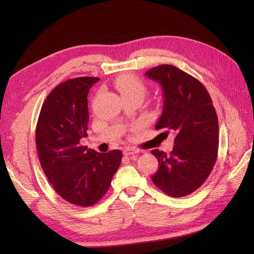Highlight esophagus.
<instances>
[{
    "label": "esophagus",
    "mask_w": 254,
    "mask_h": 254,
    "mask_svg": "<svg viewBox=\"0 0 254 254\" xmlns=\"http://www.w3.org/2000/svg\"><path fill=\"white\" fill-rule=\"evenodd\" d=\"M139 153V150L136 148H133V147H127L123 149V155L124 156H130V155H134V154H137Z\"/></svg>",
    "instance_id": "34e87169"
}]
</instances>
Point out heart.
<instances>
[{
	"mask_svg": "<svg viewBox=\"0 0 254 254\" xmlns=\"http://www.w3.org/2000/svg\"><path fill=\"white\" fill-rule=\"evenodd\" d=\"M115 87L120 93L121 97L128 95H138L144 97L146 93V87L142 80L131 74H124L115 80Z\"/></svg>",
	"mask_w": 254,
	"mask_h": 254,
	"instance_id": "obj_1",
	"label": "heart"
}]
</instances>
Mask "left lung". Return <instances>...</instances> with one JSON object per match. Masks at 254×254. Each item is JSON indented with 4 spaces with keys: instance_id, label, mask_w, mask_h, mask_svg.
Masks as SVG:
<instances>
[{
    "instance_id": "obj_1",
    "label": "left lung",
    "mask_w": 254,
    "mask_h": 254,
    "mask_svg": "<svg viewBox=\"0 0 254 254\" xmlns=\"http://www.w3.org/2000/svg\"><path fill=\"white\" fill-rule=\"evenodd\" d=\"M145 75L163 89V112L156 130L175 134L169 155L154 149L158 170L152 176L155 186L174 197L191 194L207 179L217 158L218 119L203 84L174 65L163 64Z\"/></svg>"
}]
</instances>
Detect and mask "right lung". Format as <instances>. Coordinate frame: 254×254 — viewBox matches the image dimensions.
<instances>
[{
    "mask_svg": "<svg viewBox=\"0 0 254 254\" xmlns=\"http://www.w3.org/2000/svg\"><path fill=\"white\" fill-rule=\"evenodd\" d=\"M98 80L77 77L58 85L42 105L36 128L41 168L53 189L84 207L105 195L122 159L119 149L98 153L79 143L87 136L88 91Z\"/></svg>",
    "mask_w": 254,
    "mask_h": 254,
    "instance_id": "obj_1",
    "label": "right lung"
}]
</instances>
